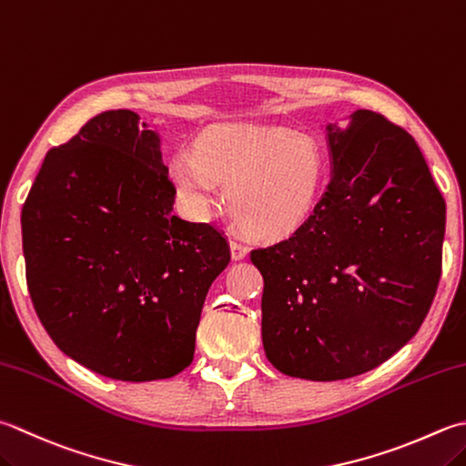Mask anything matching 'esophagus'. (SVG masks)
Segmentation results:
<instances>
[{
    "instance_id": "obj_1",
    "label": "esophagus",
    "mask_w": 466,
    "mask_h": 466,
    "mask_svg": "<svg viewBox=\"0 0 466 466\" xmlns=\"http://www.w3.org/2000/svg\"><path fill=\"white\" fill-rule=\"evenodd\" d=\"M230 252H232L234 260H240L246 257V254H248V246L242 244L240 240H230Z\"/></svg>"
}]
</instances>
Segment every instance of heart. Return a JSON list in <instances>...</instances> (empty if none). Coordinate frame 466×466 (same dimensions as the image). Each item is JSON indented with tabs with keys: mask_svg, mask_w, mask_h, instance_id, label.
Listing matches in <instances>:
<instances>
[{
	"mask_svg": "<svg viewBox=\"0 0 466 466\" xmlns=\"http://www.w3.org/2000/svg\"><path fill=\"white\" fill-rule=\"evenodd\" d=\"M171 177L194 209H202L228 187L234 220L264 240L295 234L321 199L327 184L325 153L311 137L258 127H214L196 151H181Z\"/></svg>",
	"mask_w": 466,
	"mask_h": 466,
	"instance_id": "heart-1",
	"label": "heart"
}]
</instances>
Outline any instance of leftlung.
<instances>
[{"label": "left lung", "mask_w": 466, "mask_h": 466, "mask_svg": "<svg viewBox=\"0 0 466 466\" xmlns=\"http://www.w3.org/2000/svg\"><path fill=\"white\" fill-rule=\"evenodd\" d=\"M333 176L289 238L254 248L262 343L279 371L348 380L420 329L439 289L446 204L414 137L384 115L329 125Z\"/></svg>", "instance_id": "obj_1"}]
</instances>
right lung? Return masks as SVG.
<instances>
[{
    "instance_id": "1",
    "label": "right lung",
    "mask_w": 466,
    "mask_h": 466,
    "mask_svg": "<svg viewBox=\"0 0 466 466\" xmlns=\"http://www.w3.org/2000/svg\"><path fill=\"white\" fill-rule=\"evenodd\" d=\"M159 135L105 111L46 153L22 209L25 282L52 341L123 381L184 371L208 289L230 262L224 234L173 216Z\"/></svg>"
}]
</instances>
